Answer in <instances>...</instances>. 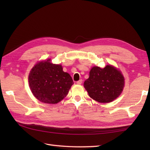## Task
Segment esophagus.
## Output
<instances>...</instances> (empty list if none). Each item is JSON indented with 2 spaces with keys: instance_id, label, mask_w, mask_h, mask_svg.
I'll list each match as a JSON object with an SVG mask.
<instances>
[{
  "instance_id": "1",
  "label": "esophagus",
  "mask_w": 150,
  "mask_h": 150,
  "mask_svg": "<svg viewBox=\"0 0 150 150\" xmlns=\"http://www.w3.org/2000/svg\"><path fill=\"white\" fill-rule=\"evenodd\" d=\"M82 79H80V80H79L78 81H77V85H81V83H82Z\"/></svg>"
}]
</instances>
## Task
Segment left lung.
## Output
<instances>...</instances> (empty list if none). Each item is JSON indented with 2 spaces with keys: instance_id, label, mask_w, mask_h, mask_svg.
Here are the masks:
<instances>
[{
  "instance_id": "left-lung-1",
  "label": "left lung",
  "mask_w": 150,
  "mask_h": 150,
  "mask_svg": "<svg viewBox=\"0 0 150 150\" xmlns=\"http://www.w3.org/2000/svg\"><path fill=\"white\" fill-rule=\"evenodd\" d=\"M124 86V79L121 72L111 65L104 68L93 67L89 77L84 82L88 95L99 103H107L120 95Z\"/></svg>"
}]
</instances>
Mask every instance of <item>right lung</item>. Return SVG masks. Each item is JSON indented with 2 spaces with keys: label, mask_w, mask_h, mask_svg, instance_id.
I'll return each instance as SVG.
<instances>
[{
  "label": "right lung",
  "mask_w": 150,
  "mask_h": 150,
  "mask_svg": "<svg viewBox=\"0 0 150 150\" xmlns=\"http://www.w3.org/2000/svg\"><path fill=\"white\" fill-rule=\"evenodd\" d=\"M50 59L37 63L30 73V89L37 99L44 103L55 104L69 93L73 81L61 65L52 64Z\"/></svg>",
  "instance_id": "add662e5"
}]
</instances>
